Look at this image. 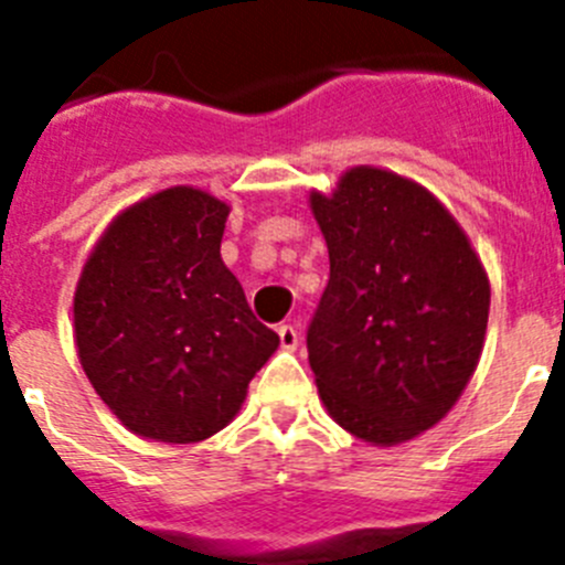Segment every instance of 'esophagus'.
<instances>
[{"mask_svg":"<svg viewBox=\"0 0 565 565\" xmlns=\"http://www.w3.org/2000/svg\"><path fill=\"white\" fill-rule=\"evenodd\" d=\"M279 333V344L286 348V351H297V344H299V331L294 326H279L277 328Z\"/></svg>","mask_w":565,"mask_h":565,"instance_id":"esophagus-1","label":"esophagus"}]
</instances>
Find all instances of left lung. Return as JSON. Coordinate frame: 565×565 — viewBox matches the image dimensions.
<instances>
[{
    "label": "left lung",
    "mask_w": 565,
    "mask_h": 565,
    "mask_svg": "<svg viewBox=\"0 0 565 565\" xmlns=\"http://www.w3.org/2000/svg\"><path fill=\"white\" fill-rule=\"evenodd\" d=\"M331 279L308 326V362L333 422L393 447L452 411L478 367L489 279L467 234L418 183L353 167L311 192Z\"/></svg>",
    "instance_id": "obj_1"
}]
</instances>
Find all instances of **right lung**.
<instances>
[{
  "mask_svg": "<svg viewBox=\"0 0 565 565\" xmlns=\"http://www.w3.org/2000/svg\"><path fill=\"white\" fill-rule=\"evenodd\" d=\"M228 206L172 186L124 209L73 299L89 384L135 436L192 444L223 430L279 337L223 266Z\"/></svg>",
  "mask_w": 565,
  "mask_h": 565,
  "instance_id": "obj_1",
  "label": "right lung"
}]
</instances>
